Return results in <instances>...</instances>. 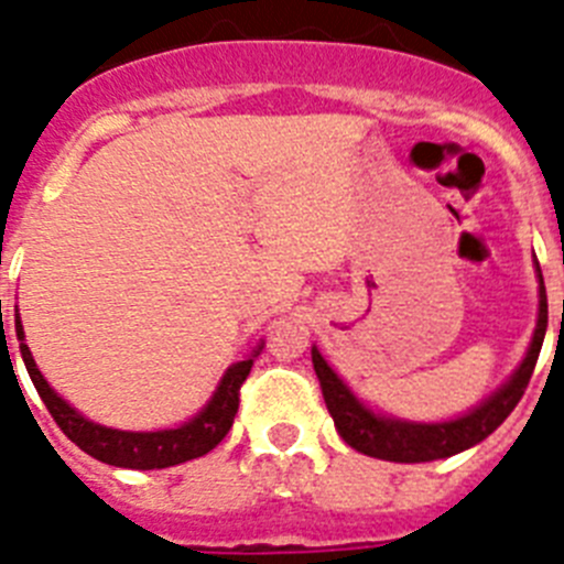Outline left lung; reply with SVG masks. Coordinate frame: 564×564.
<instances>
[{"mask_svg": "<svg viewBox=\"0 0 564 564\" xmlns=\"http://www.w3.org/2000/svg\"><path fill=\"white\" fill-rule=\"evenodd\" d=\"M536 278H540V314H536V328L534 336H531L529 354H525L518 370L512 372V378L498 392H492L481 406H476L473 412L462 414L456 420H445V423H409V420L376 414L330 370L317 347H312L314 372H317L325 406H328L341 440L350 448L359 451V454L387 462L448 459V456L462 454V451L487 440L512 414V409L523 398L531 372H534L536 356H540V347H543L545 328H549V297H545L540 264H536Z\"/></svg>", "mask_w": 564, "mask_h": 564, "instance_id": "1", "label": "left lung"}]
</instances>
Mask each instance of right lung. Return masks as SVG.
I'll use <instances>...</instances> for the list:
<instances>
[{
    "label": "right lung",
    "instance_id": "obj_1",
    "mask_svg": "<svg viewBox=\"0 0 564 564\" xmlns=\"http://www.w3.org/2000/svg\"><path fill=\"white\" fill-rule=\"evenodd\" d=\"M15 336H19V350L24 367H28L35 389H39L41 401L46 403L50 414L55 417L57 429L75 442L77 448L94 456V459L113 467H130V470H161V467L181 465V462L197 459V456H205L208 451L217 448L230 431V425H234L236 412H239V389L247 381V376H250L252 359L264 347V341H261L252 350L250 359L230 365L225 370L223 381H219L217 392L210 394V401L205 403L203 412L188 420V423L163 431H119L86 420L46 383V378L35 367L30 347L24 345V328H21L19 314H15Z\"/></svg>",
    "mask_w": 564,
    "mask_h": 564
}]
</instances>
